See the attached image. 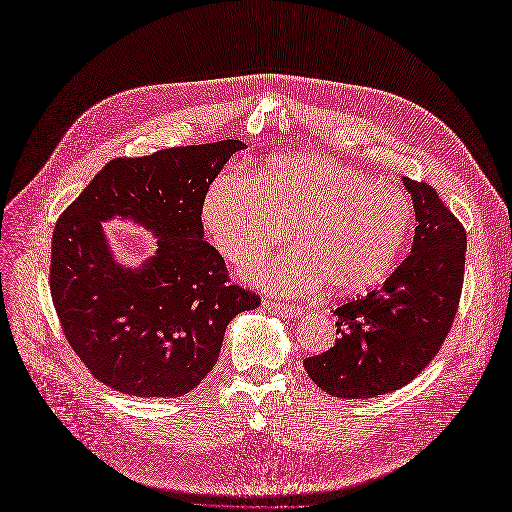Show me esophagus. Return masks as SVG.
<instances>
[{"mask_svg": "<svg viewBox=\"0 0 512 512\" xmlns=\"http://www.w3.org/2000/svg\"><path fill=\"white\" fill-rule=\"evenodd\" d=\"M261 306H263V310H267L271 314H279V316H300L302 314V310L294 304H281V302H275L269 298H265Z\"/></svg>", "mask_w": 512, "mask_h": 512, "instance_id": "obj_1", "label": "esophagus"}]
</instances>
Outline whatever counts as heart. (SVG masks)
<instances>
[{
    "mask_svg": "<svg viewBox=\"0 0 512 512\" xmlns=\"http://www.w3.org/2000/svg\"><path fill=\"white\" fill-rule=\"evenodd\" d=\"M202 225L229 261L249 265L289 237L296 249L265 261L251 279L281 296L322 283L354 294L395 267L413 225L407 192L336 158L300 154L271 160L259 178L225 172L208 186Z\"/></svg>",
    "mask_w": 512,
    "mask_h": 512,
    "instance_id": "heart-1",
    "label": "heart"
}]
</instances>
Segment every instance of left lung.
Listing matches in <instances>:
<instances>
[{"instance_id":"obj_1","label":"left lung","mask_w":512,"mask_h":512,"mask_svg":"<svg viewBox=\"0 0 512 512\" xmlns=\"http://www.w3.org/2000/svg\"><path fill=\"white\" fill-rule=\"evenodd\" d=\"M413 198L411 253L383 285L334 310V346L304 360L310 379L342 399L385 395L440 352L460 306L466 231L427 182L403 178Z\"/></svg>"}]
</instances>
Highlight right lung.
Returning a JSON list of instances; mask_svg holds the SVG:
<instances>
[{
    "instance_id": "add662e5",
    "label": "right lung",
    "mask_w": 512,
    "mask_h": 512,
    "mask_svg": "<svg viewBox=\"0 0 512 512\" xmlns=\"http://www.w3.org/2000/svg\"><path fill=\"white\" fill-rule=\"evenodd\" d=\"M239 139L111 160L58 218L50 294L62 332L103 385L133 397H180L212 371L229 322L261 304L231 283L223 255L204 241L208 186ZM131 217L159 237L141 270L110 257L102 221Z\"/></svg>"
}]
</instances>
